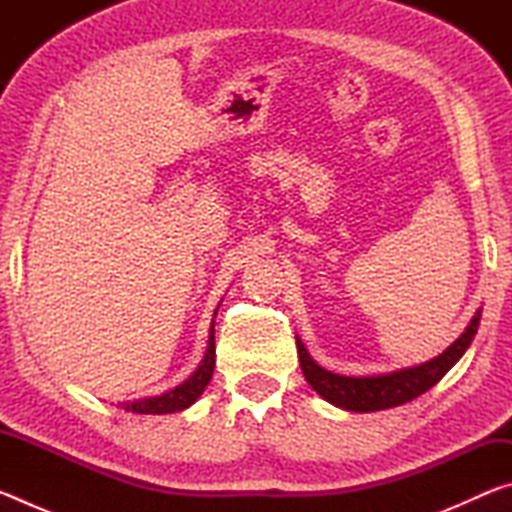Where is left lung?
<instances>
[{"instance_id": "1", "label": "left lung", "mask_w": 512, "mask_h": 512, "mask_svg": "<svg viewBox=\"0 0 512 512\" xmlns=\"http://www.w3.org/2000/svg\"><path fill=\"white\" fill-rule=\"evenodd\" d=\"M479 320L481 309H476V314L472 316L470 325L465 327V332L458 336L443 354H438V357H433L431 361H424L420 366L386 372V375L370 377H348L336 375L332 370H325L311 359L305 343L300 341V336H296L302 375H305L307 384L314 388L323 400L339 406V409L354 413L393 409V406L406 404L415 400V397H420L422 393H427L431 386H436L438 381L452 370L454 363L463 357L465 350L470 348V343L474 341L476 329H479Z\"/></svg>"}]
</instances>
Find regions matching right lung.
I'll return each instance as SVG.
<instances>
[{
	"label": "right lung",
	"mask_w": 512,
	"mask_h": 512,
	"mask_svg": "<svg viewBox=\"0 0 512 512\" xmlns=\"http://www.w3.org/2000/svg\"><path fill=\"white\" fill-rule=\"evenodd\" d=\"M216 311H214V316H216ZM214 363H216V348H214V320H212L210 339H207V350H205L201 366H198L192 375L183 381V384H178L176 388H171V391L155 395V397H142V400H133V402H119V406L124 411L142 413V415H164V413L185 411L198 400V397H201L205 386L210 384Z\"/></svg>",
	"instance_id": "1"
}]
</instances>
